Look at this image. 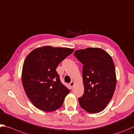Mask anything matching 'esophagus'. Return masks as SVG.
Listing matches in <instances>:
<instances>
[{
    "instance_id": "obj_1",
    "label": "esophagus",
    "mask_w": 134,
    "mask_h": 134,
    "mask_svg": "<svg viewBox=\"0 0 134 134\" xmlns=\"http://www.w3.org/2000/svg\"><path fill=\"white\" fill-rule=\"evenodd\" d=\"M74 81H71V82L70 83V86H71V88L73 87V86H74Z\"/></svg>"
}]
</instances>
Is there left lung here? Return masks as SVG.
<instances>
[{"label": "left lung", "instance_id": "obj_1", "mask_svg": "<svg viewBox=\"0 0 134 134\" xmlns=\"http://www.w3.org/2000/svg\"><path fill=\"white\" fill-rule=\"evenodd\" d=\"M74 55L83 64L84 93L78 98L80 106L91 113L100 112L111 99L116 86V71L111 57L98 48L77 50Z\"/></svg>", "mask_w": 134, "mask_h": 134}]
</instances>
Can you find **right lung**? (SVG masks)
<instances>
[{"mask_svg":"<svg viewBox=\"0 0 134 134\" xmlns=\"http://www.w3.org/2000/svg\"><path fill=\"white\" fill-rule=\"evenodd\" d=\"M73 51L46 46L33 50L26 57L22 82L26 95L36 108L52 111L62 106L70 90L61 82L56 69Z\"/></svg>","mask_w":134,"mask_h":134,"instance_id":"1","label":"right lung"}]
</instances>
